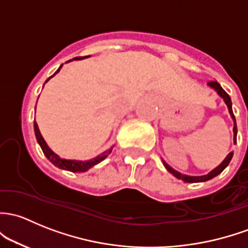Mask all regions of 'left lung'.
Here are the masks:
<instances>
[{"mask_svg":"<svg viewBox=\"0 0 248 248\" xmlns=\"http://www.w3.org/2000/svg\"><path fill=\"white\" fill-rule=\"evenodd\" d=\"M208 85L209 87H212L214 90L216 91V93H218V95L221 96V97L223 98V101H225L226 104H227L228 107V110H229V114H231L232 119H233L234 121V128H233V132H234V144L236 142V133H238V128H236V121H235V117H234V114H233V109H232V101H231V97H229V95L227 93H226L225 90L222 89V87H221L220 84H218L216 80H212V82L208 83ZM232 157H233V152H231L229 155L226 157L225 160L222 161V163L220 164V165L217 166L216 169H214L212 172H209L208 174H204V176H199V177H192V176H186V174H182L179 173V172H177L176 170H173V169L170 168V166L168 165V164L164 161V165H165L166 170L169 172H171L172 174H173L174 177H177L178 179H182V181H184L186 183H199V182H205V181H209V179L214 178V177H216L217 174H220L221 172L225 170L226 168L228 166L229 161L232 160Z\"/></svg>","mask_w":248,"mask_h":248,"instance_id":"obj_1","label":"left lung"}]
</instances>
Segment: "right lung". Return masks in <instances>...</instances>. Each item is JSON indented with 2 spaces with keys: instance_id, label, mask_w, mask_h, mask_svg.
<instances>
[{
  "instance_id": "obj_1",
  "label": "right lung",
  "mask_w": 248,
  "mask_h": 248,
  "mask_svg": "<svg viewBox=\"0 0 248 248\" xmlns=\"http://www.w3.org/2000/svg\"><path fill=\"white\" fill-rule=\"evenodd\" d=\"M75 59H80V57H77V58H75ZM61 67H62V65H61V66H59V69L57 70V71L54 72L53 75H52L51 77H53L54 75H56L57 72H58L59 70H61ZM51 77H49V78H51ZM49 78H48V79H49ZM47 80H46V82H47ZM34 132H35L36 140H38L39 145H40L41 150H43L44 155H46V158H47L48 160L51 161L52 164H53V165H56L57 168H59V169H62V170H67V171H71V172H85V171L89 170L90 168H93V165H96V164L101 163V161H102L103 159H106L107 155H110V152H111V148H110V150L106 151V152L102 153V155H97V157H96V158L91 159V160H88V161L67 160V159H62L61 157H58V155H57L56 153L52 152L51 148H49L48 146L46 145V142H45V140H44V138L41 137L40 131H39L38 124H36L35 121H34Z\"/></svg>"
}]
</instances>
